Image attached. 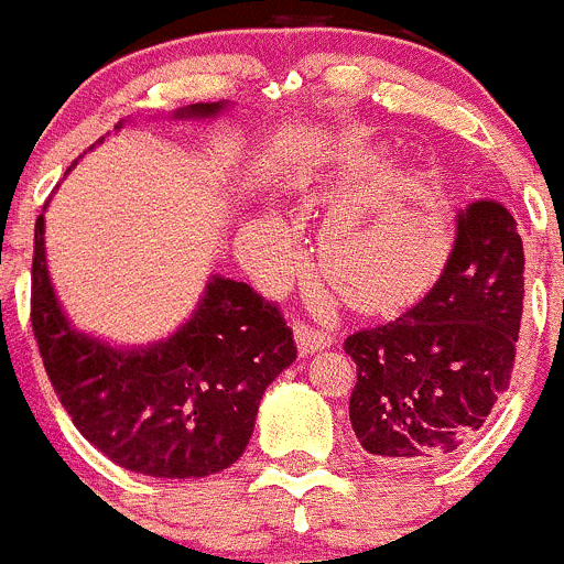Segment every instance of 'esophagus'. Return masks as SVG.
<instances>
[{
	"label": "esophagus",
	"instance_id": "esophagus-1",
	"mask_svg": "<svg viewBox=\"0 0 564 564\" xmlns=\"http://www.w3.org/2000/svg\"><path fill=\"white\" fill-rule=\"evenodd\" d=\"M294 333H297V349L303 357L316 355V351H324L329 344H333V335L324 333V329L308 327V324H300Z\"/></svg>",
	"mask_w": 564,
	"mask_h": 564
}]
</instances>
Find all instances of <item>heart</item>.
I'll return each instance as SVG.
<instances>
[{
  "mask_svg": "<svg viewBox=\"0 0 564 564\" xmlns=\"http://www.w3.org/2000/svg\"><path fill=\"white\" fill-rule=\"evenodd\" d=\"M322 198L346 207L324 237V264L340 292L362 308H392L420 297L447 261L440 196L423 176H392L379 150L346 152L324 176ZM264 231L283 248L286 226L264 215Z\"/></svg>",
  "mask_w": 564,
  "mask_h": 564,
  "instance_id": "b5f03b06",
  "label": "heart"
}]
</instances>
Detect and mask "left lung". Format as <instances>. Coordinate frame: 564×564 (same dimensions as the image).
<instances>
[{
	"mask_svg": "<svg viewBox=\"0 0 564 564\" xmlns=\"http://www.w3.org/2000/svg\"><path fill=\"white\" fill-rule=\"evenodd\" d=\"M524 303V246L502 204L475 202L436 286L395 322L344 340L357 362L349 420L390 469H423L469 445L508 390Z\"/></svg>",
	"mask_w": 564,
	"mask_h": 564,
	"instance_id": "left-lung-1",
	"label": "left lung"
}]
</instances>
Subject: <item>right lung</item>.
I'll list each match as a JSON object with an SVG mask.
<instances>
[{"instance_id":"right-lung-1","label":"right lung","mask_w":564,"mask_h":564,"mask_svg":"<svg viewBox=\"0 0 564 564\" xmlns=\"http://www.w3.org/2000/svg\"><path fill=\"white\" fill-rule=\"evenodd\" d=\"M229 108L226 100L193 104L172 117L202 122ZM32 329L84 440L113 464L161 480L229 469L246 453L264 390L297 360L275 305L224 275H209L191 318L155 344L113 346L82 333L51 283L45 215L35 224Z\"/></svg>"}]
</instances>
